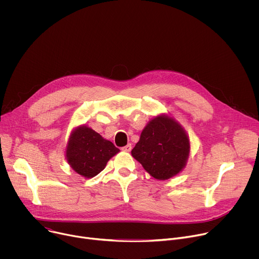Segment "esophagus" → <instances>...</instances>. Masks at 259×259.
<instances>
[{"label": "esophagus", "mask_w": 259, "mask_h": 259, "mask_svg": "<svg viewBox=\"0 0 259 259\" xmlns=\"http://www.w3.org/2000/svg\"><path fill=\"white\" fill-rule=\"evenodd\" d=\"M131 149H132V145L129 143V144H127V145H125V146L122 147V151H123V152H130Z\"/></svg>", "instance_id": "esophagus-1"}]
</instances>
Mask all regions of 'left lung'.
Instances as JSON below:
<instances>
[{"label":"left lung","instance_id":"1","mask_svg":"<svg viewBox=\"0 0 259 259\" xmlns=\"http://www.w3.org/2000/svg\"><path fill=\"white\" fill-rule=\"evenodd\" d=\"M190 147L186 130L173 118L161 115L144 127L131 154L154 178L166 180L186 166Z\"/></svg>","mask_w":259,"mask_h":259}]
</instances>
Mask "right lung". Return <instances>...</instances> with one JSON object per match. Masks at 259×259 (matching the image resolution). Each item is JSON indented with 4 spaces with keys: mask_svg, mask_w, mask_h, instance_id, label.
<instances>
[{
    "mask_svg": "<svg viewBox=\"0 0 259 259\" xmlns=\"http://www.w3.org/2000/svg\"><path fill=\"white\" fill-rule=\"evenodd\" d=\"M119 152L120 150L112 141L83 125L71 132L65 157L69 166L78 174L92 178L100 173L109 159Z\"/></svg>",
    "mask_w": 259,
    "mask_h": 259,
    "instance_id": "right-lung-1",
    "label": "right lung"
}]
</instances>
